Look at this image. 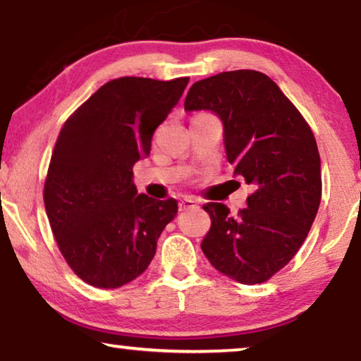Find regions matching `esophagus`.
<instances>
[{
  "label": "esophagus",
  "mask_w": 361,
  "mask_h": 361,
  "mask_svg": "<svg viewBox=\"0 0 361 361\" xmlns=\"http://www.w3.org/2000/svg\"><path fill=\"white\" fill-rule=\"evenodd\" d=\"M180 211H186V209H191V208H198V203L193 198H188V196H185V198L180 200Z\"/></svg>",
  "instance_id": "1"
}]
</instances>
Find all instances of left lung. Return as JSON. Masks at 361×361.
<instances>
[{
  "label": "left lung",
  "mask_w": 361,
  "mask_h": 361,
  "mask_svg": "<svg viewBox=\"0 0 361 361\" xmlns=\"http://www.w3.org/2000/svg\"><path fill=\"white\" fill-rule=\"evenodd\" d=\"M185 110L218 115L234 176L254 190L247 208L236 216L223 203L203 206L211 228L201 249L224 276L247 286L266 282L295 256L319 211L322 176L314 133L277 84L257 71L198 80Z\"/></svg>",
  "instance_id": "1"
}]
</instances>
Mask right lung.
I'll return each mask as SVG.
<instances>
[{"instance_id": "1", "label": "right lung", "mask_w": 361, "mask_h": 361, "mask_svg": "<svg viewBox=\"0 0 361 361\" xmlns=\"http://www.w3.org/2000/svg\"><path fill=\"white\" fill-rule=\"evenodd\" d=\"M188 77H120L104 84L61 128L44 185L46 213L72 271L117 289L147 271L176 200L138 195L133 165L150 155L153 132Z\"/></svg>"}]
</instances>
